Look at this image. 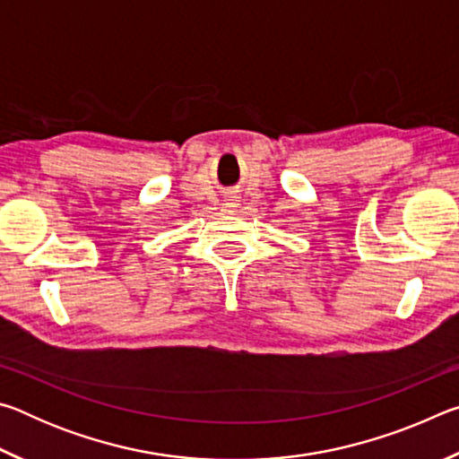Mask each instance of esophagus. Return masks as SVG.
Returning a JSON list of instances; mask_svg holds the SVG:
<instances>
[{"label": "esophagus", "mask_w": 459, "mask_h": 459, "mask_svg": "<svg viewBox=\"0 0 459 459\" xmlns=\"http://www.w3.org/2000/svg\"><path fill=\"white\" fill-rule=\"evenodd\" d=\"M227 208H237V202H227V204H224Z\"/></svg>", "instance_id": "esophagus-1"}]
</instances>
